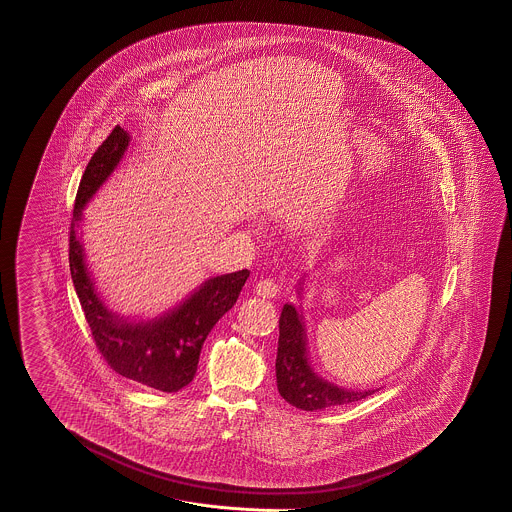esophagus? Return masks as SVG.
<instances>
[{
    "instance_id": "esophagus-1",
    "label": "esophagus",
    "mask_w": 512,
    "mask_h": 512,
    "mask_svg": "<svg viewBox=\"0 0 512 512\" xmlns=\"http://www.w3.org/2000/svg\"><path fill=\"white\" fill-rule=\"evenodd\" d=\"M255 293L259 296H263V298H276V296L279 295V285L276 283V279H261V281L255 285Z\"/></svg>"
}]
</instances>
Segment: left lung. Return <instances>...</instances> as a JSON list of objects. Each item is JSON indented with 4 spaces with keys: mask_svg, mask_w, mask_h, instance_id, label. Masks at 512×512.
<instances>
[{
    "mask_svg": "<svg viewBox=\"0 0 512 512\" xmlns=\"http://www.w3.org/2000/svg\"><path fill=\"white\" fill-rule=\"evenodd\" d=\"M278 390L285 402L296 409L317 411L345 403L358 402L375 390H347L319 377L308 358L306 328L300 311L285 304L279 315L278 358H276Z\"/></svg>",
    "mask_w": 512,
    "mask_h": 512,
    "instance_id": "8db88e82",
    "label": "left lung"
}]
</instances>
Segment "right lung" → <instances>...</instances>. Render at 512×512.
<instances>
[{"instance_id": "1", "label": "right lung", "mask_w": 512, "mask_h": 512, "mask_svg": "<svg viewBox=\"0 0 512 512\" xmlns=\"http://www.w3.org/2000/svg\"><path fill=\"white\" fill-rule=\"evenodd\" d=\"M127 144V131L116 125L95 150L82 174L69 227L71 278L97 351L110 368L140 385L161 392H178L193 381L202 343L217 321L236 304V298L249 278V270L204 281L178 308L148 323H129L107 310L84 263L78 221L82 219L86 202L118 167Z\"/></svg>"}]
</instances>
